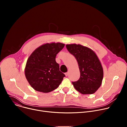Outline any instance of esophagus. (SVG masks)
<instances>
[{
  "label": "esophagus",
  "instance_id": "34e87169",
  "mask_svg": "<svg viewBox=\"0 0 127 127\" xmlns=\"http://www.w3.org/2000/svg\"><path fill=\"white\" fill-rule=\"evenodd\" d=\"M65 75H66V76H68V75H69V73L68 72H66V73H65Z\"/></svg>",
  "mask_w": 127,
  "mask_h": 127
}]
</instances>
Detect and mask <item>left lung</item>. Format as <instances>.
Masks as SVG:
<instances>
[{
    "label": "left lung",
    "instance_id": "left-lung-1",
    "mask_svg": "<svg viewBox=\"0 0 127 127\" xmlns=\"http://www.w3.org/2000/svg\"><path fill=\"white\" fill-rule=\"evenodd\" d=\"M66 47L77 60L80 72L79 79L72 82L74 87L83 95L94 94L101 84L103 74L102 66L95 53L81 45L70 44Z\"/></svg>",
    "mask_w": 127,
    "mask_h": 127
}]
</instances>
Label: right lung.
<instances>
[{
	"instance_id": "add662e5",
	"label": "right lung",
	"mask_w": 127,
	"mask_h": 127,
	"mask_svg": "<svg viewBox=\"0 0 127 127\" xmlns=\"http://www.w3.org/2000/svg\"><path fill=\"white\" fill-rule=\"evenodd\" d=\"M64 46L60 43H47L36 49L29 57L25 75L34 90L47 93L59 86L65 75L60 71L55 58Z\"/></svg>"
}]
</instances>
